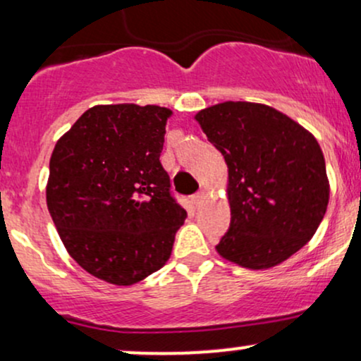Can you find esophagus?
<instances>
[{
    "label": "esophagus",
    "mask_w": 361,
    "mask_h": 361,
    "mask_svg": "<svg viewBox=\"0 0 361 361\" xmlns=\"http://www.w3.org/2000/svg\"><path fill=\"white\" fill-rule=\"evenodd\" d=\"M202 198H204V193L202 192H197L195 195H192V202L195 205H198L202 202Z\"/></svg>",
    "instance_id": "esophagus-1"
}]
</instances>
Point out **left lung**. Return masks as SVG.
<instances>
[{
	"label": "left lung",
	"instance_id": "obj_1",
	"mask_svg": "<svg viewBox=\"0 0 361 361\" xmlns=\"http://www.w3.org/2000/svg\"><path fill=\"white\" fill-rule=\"evenodd\" d=\"M195 118L229 169L231 226L215 250L251 270L288 259L316 233L329 202L316 137L261 103H219Z\"/></svg>",
	"mask_w": 361,
	"mask_h": 361
}]
</instances>
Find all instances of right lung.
<instances>
[{
	"label": "right lung",
	"mask_w": 361,
	"mask_h": 361,
	"mask_svg": "<svg viewBox=\"0 0 361 361\" xmlns=\"http://www.w3.org/2000/svg\"><path fill=\"white\" fill-rule=\"evenodd\" d=\"M169 115L97 105L54 147L49 212L74 261L109 283H137L164 267L186 219L159 161Z\"/></svg>",
	"instance_id": "1"
}]
</instances>
